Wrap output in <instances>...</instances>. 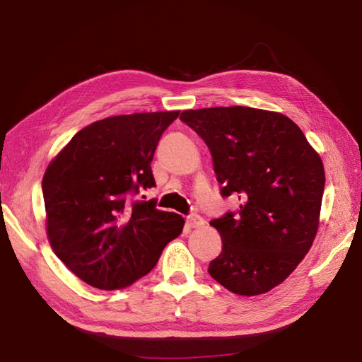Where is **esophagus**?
I'll return each mask as SVG.
<instances>
[{"mask_svg": "<svg viewBox=\"0 0 362 362\" xmlns=\"http://www.w3.org/2000/svg\"><path fill=\"white\" fill-rule=\"evenodd\" d=\"M205 224V221L199 216V214H188L187 216V226L189 228H197V227H202Z\"/></svg>", "mask_w": 362, "mask_h": 362, "instance_id": "obj_1", "label": "esophagus"}]
</instances>
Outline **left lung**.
Wrapping results in <instances>:
<instances>
[{
  "label": "left lung",
  "mask_w": 362,
  "mask_h": 362,
  "mask_svg": "<svg viewBox=\"0 0 362 362\" xmlns=\"http://www.w3.org/2000/svg\"><path fill=\"white\" fill-rule=\"evenodd\" d=\"M180 119L209 146L222 197L240 209L210 221L222 252L209 274L240 296L271 291L294 271L317 233L322 160L281 113L252 107L185 110Z\"/></svg>",
  "instance_id": "8db88e82"
}]
</instances>
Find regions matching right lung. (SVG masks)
I'll use <instances>...</instances> for the list:
<instances>
[{
    "label": "right lung",
    "mask_w": 362,
    "mask_h": 362,
    "mask_svg": "<svg viewBox=\"0 0 362 362\" xmlns=\"http://www.w3.org/2000/svg\"><path fill=\"white\" fill-rule=\"evenodd\" d=\"M177 117L156 112L96 121L46 169L42 189L51 247L90 286H129L149 274L165 245L182 233L180 214L136 199L156 187L151 161Z\"/></svg>",
    "instance_id": "right-lung-1"
}]
</instances>
